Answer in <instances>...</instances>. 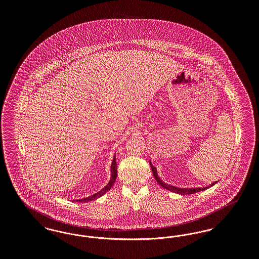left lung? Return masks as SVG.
Wrapping results in <instances>:
<instances>
[{
	"label": "left lung",
	"mask_w": 259,
	"mask_h": 259,
	"mask_svg": "<svg viewBox=\"0 0 259 259\" xmlns=\"http://www.w3.org/2000/svg\"><path fill=\"white\" fill-rule=\"evenodd\" d=\"M149 164H150V167H151V171H152V174H153V177H154L155 181L157 182V184L161 185L163 188H165V189H167V190H169V191L175 192V193L181 194V195H187V194L197 193V192L203 191V190H205V189H208L209 187H211L212 185H214L217 184V182H215V183H212L211 185H209V186H206V187H188V188H182V187H178V186L168 185V184L162 182V180L158 177L156 168L151 164L150 161H149Z\"/></svg>",
	"instance_id": "1"
}]
</instances>
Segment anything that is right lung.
Returning a JSON list of instances; mask_svg holds the SVG:
<instances>
[{
  "label": "right lung",
  "instance_id": "right-lung-1",
  "mask_svg": "<svg viewBox=\"0 0 259 259\" xmlns=\"http://www.w3.org/2000/svg\"><path fill=\"white\" fill-rule=\"evenodd\" d=\"M111 180L109 182V184L106 185L104 188H102L99 192L91 195V196H88L87 198H82V199H77V200H74V202H78V203H87V202H90V201H93V200H96L98 198L102 197L106 192H108L111 188V186L114 184L115 180H116V176H117V167H116V160H115V154L113 156V159L111 162Z\"/></svg>",
  "mask_w": 259,
  "mask_h": 259
}]
</instances>
